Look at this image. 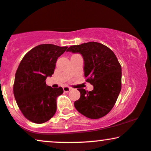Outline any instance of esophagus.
Returning a JSON list of instances; mask_svg holds the SVG:
<instances>
[{
	"label": "esophagus",
	"mask_w": 151,
	"mask_h": 151,
	"mask_svg": "<svg viewBox=\"0 0 151 151\" xmlns=\"http://www.w3.org/2000/svg\"><path fill=\"white\" fill-rule=\"evenodd\" d=\"M72 89H71L70 87H69V86H63V90H64V91H65V92H69V91H70V90Z\"/></svg>",
	"instance_id": "esophagus-1"
}]
</instances>
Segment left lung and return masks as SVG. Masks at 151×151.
<instances>
[{"instance_id":"left-lung-1","label":"left lung","mask_w":151,"mask_h":151,"mask_svg":"<svg viewBox=\"0 0 151 151\" xmlns=\"http://www.w3.org/2000/svg\"><path fill=\"white\" fill-rule=\"evenodd\" d=\"M67 52L79 53L84 60V74L93 89H78L80 98L74 101L76 109L91 119L104 116L111 110L121 89V67L108 47L96 42L70 46Z\"/></svg>"}]
</instances>
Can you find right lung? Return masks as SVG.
Here are the masks:
<instances>
[{
  "instance_id": "1",
  "label": "right lung",
  "mask_w": 151,
  "mask_h": 151,
  "mask_svg": "<svg viewBox=\"0 0 151 151\" xmlns=\"http://www.w3.org/2000/svg\"><path fill=\"white\" fill-rule=\"evenodd\" d=\"M67 47L42 44L30 50L22 58L15 76L13 93L17 104L26 119L35 124L50 120L57 110V98L62 87L46 84L55 72L56 62Z\"/></svg>"
}]
</instances>
